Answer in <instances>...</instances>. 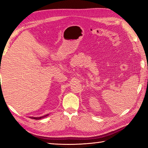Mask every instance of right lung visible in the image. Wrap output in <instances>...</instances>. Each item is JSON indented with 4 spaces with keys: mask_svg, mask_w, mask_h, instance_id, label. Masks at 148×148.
<instances>
[{
    "mask_svg": "<svg viewBox=\"0 0 148 148\" xmlns=\"http://www.w3.org/2000/svg\"><path fill=\"white\" fill-rule=\"evenodd\" d=\"M49 114H47V115H44V116H41V117H30V118L31 119H36V120H38V119H42V118H44V117H47V116H48Z\"/></svg>",
    "mask_w": 148,
    "mask_h": 148,
    "instance_id": "add662e5",
    "label": "right lung"
}]
</instances>
